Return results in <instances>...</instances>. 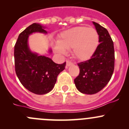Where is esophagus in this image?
Instances as JSON below:
<instances>
[{"label": "esophagus", "instance_id": "obj_1", "mask_svg": "<svg viewBox=\"0 0 129 129\" xmlns=\"http://www.w3.org/2000/svg\"><path fill=\"white\" fill-rule=\"evenodd\" d=\"M72 62H71V61L67 60V62H66V67H69V66H72Z\"/></svg>", "mask_w": 129, "mask_h": 129}]
</instances>
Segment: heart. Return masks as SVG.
<instances>
[{
    "label": "heart",
    "mask_w": 129,
    "mask_h": 129,
    "mask_svg": "<svg viewBox=\"0 0 129 129\" xmlns=\"http://www.w3.org/2000/svg\"><path fill=\"white\" fill-rule=\"evenodd\" d=\"M99 36L92 27L77 26L61 34L58 44L54 45V50L60 55L67 54V50L72 49V54L80 60L90 58L95 51Z\"/></svg>",
    "instance_id": "heart-1"
}]
</instances>
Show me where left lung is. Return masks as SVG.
<instances>
[{
    "mask_svg": "<svg viewBox=\"0 0 129 129\" xmlns=\"http://www.w3.org/2000/svg\"><path fill=\"white\" fill-rule=\"evenodd\" d=\"M99 36L95 51L88 60L78 63L80 74L74 80L75 87L85 94H95L105 87L114 70V43L106 28L92 22Z\"/></svg>",
    "mask_w": 129,
    "mask_h": 129,
    "instance_id": "obj_1",
    "label": "left lung"
}]
</instances>
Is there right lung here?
Wrapping results in <instances>:
<instances>
[{"instance_id":"add662e5","label":"right lung","mask_w":129,"mask_h":129,"mask_svg":"<svg viewBox=\"0 0 129 129\" xmlns=\"http://www.w3.org/2000/svg\"><path fill=\"white\" fill-rule=\"evenodd\" d=\"M46 27L34 23L19 34L14 47L15 69L21 84L30 92L37 95L50 92L54 87L58 74L66 63L57 64L48 57L34 52L28 45V37L33 33L47 34ZM52 50L50 48L49 53Z\"/></svg>"}]
</instances>
